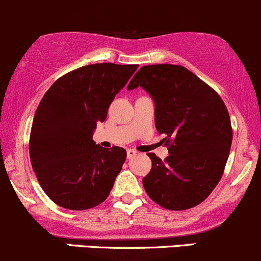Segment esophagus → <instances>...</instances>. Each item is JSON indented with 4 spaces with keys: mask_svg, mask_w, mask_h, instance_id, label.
<instances>
[{
    "mask_svg": "<svg viewBox=\"0 0 261 261\" xmlns=\"http://www.w3.org/2000/svg\"><path fill=\"white\" fill-rule=\"evenodd\" d=\"M136 154H137V152L134 149H128L127 150V157L129 158V160H130V158H133Z\"/></svg>",
    "mask_w": 261,
    "mask_h": 261,
    "instance_id": "1",
    "label": "esophagus"
}]
</instances>
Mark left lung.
Returning <instances> with one entry per match:
<instances>
[{
	"mask_svg": "<svg viewBox=\"0 0 261 261\" xmlns=\"http://www.w3.org/2000/svg\"><path fill=\"white\" fill-rule=\"evenodd\" d=\"M138 87L154 100L155 128L170 152L165 161L149 153L144 190L168 210L195 207L224 173L232 142L229 112L216 91L181 65L142 66L127 89Z\"/></svg>",
	"mask_w": 261,
	"mask_h": 261,
	"instance_id": "obj_1",
	"label": "left lung"
}]
</instances>
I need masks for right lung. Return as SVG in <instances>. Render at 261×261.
<instances>
[{
    "instance_id": "obj_1",
    "label": "right lung",
    "mask_w": 261,
    "mask_h": 261,
    "mask_svg": "<svg viewBox=\"0 0 261 261\" xmlns=\"http://www.w3.org/2000/svg\"><path fill=\"white\" fill-rule=\"evenodd\" d=\"M138 65L91 64L59 77L45 93L32 120L30 160L40 186L68 210H88L109 196L127 152L95 144L114 96Z\"/></svg>"
}]
</instances>
